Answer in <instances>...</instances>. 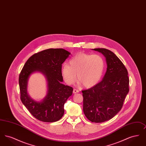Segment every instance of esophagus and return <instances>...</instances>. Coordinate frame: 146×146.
I'll return each instance as SVG.
<instances>
[{"mask_svg": "<svg viewBox=\"0 0 146 146\" xmlns=\"http://www.w3.org/2000/svg\"><path fill=\"white\" fill-rule=\"evenodd\" d=\"M79 91L78 90H77L76 89H74L73 91V93L74 94H76V93H78V92H79Z\"/></svg>", "mask_w": 146, "mask_h": 146, "instance_id": "1", "label": "esophagus"}]
</instances>
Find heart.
Instances as JSON below:
<instances>
[{
    "label": "heart",
    "instance_id": "heart-1",
    "mask_svg": "<svg viewBox=\"0 0 146 146\" xmlns=\"http://www.w3.org/2000/svg\"><path fill=\"white\" fill-rule=\"evenodd\" d=\"M104 70V58L99 54L79 53L70 61V64H64L62 74L66 83H74L77 79L85 88L95 85L101 79Z\"/></svg>",
    "mask_w": 146,
    "mask_h": 146
}]
</instances>
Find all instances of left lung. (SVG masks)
Instances as JSON below:
<instances>
[{"label": "left lung", "mask_w": 146, "mask_h": 146, "mask_svg": "<svg viewBox=\"0 0 146 146\" xmlns=\"http://www.w3.org/2000/svg\"><path fill=\"white\" fill-rule=\"evenodd\" d=\"M94 50L105 56L107 68L101 82L82 91L83 111L91 122L102 123L121 110L129 91V78L124 64L113 52L104 48Z\"/></svg>", "instance_id": "1"}]
</instances>
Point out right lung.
<instances>
[{"instance_id":"obj_1","label":"right lung","mask_w":146,"mask_h":146,"mask_svg":"<svg viewBox=\"0 0 146 146\" xmlns=\"http://www.w3.org/2000/svg\"><path fill=\"white\" fill-rule=\"evenodd\" d=\"M70 53L63 49H49L35 53L25 63L19 75L20 99L31 114L44 122H55L64 114V104L73 92V88L61 83L62 64ZM35 71H42L48 82V92L40 103L35 102L28 96V77Z\"/></svg>"}]
</instances>
